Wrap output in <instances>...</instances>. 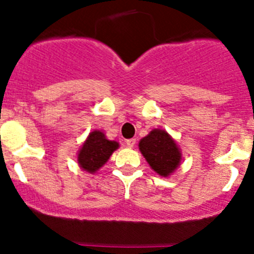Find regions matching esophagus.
I'll list each match as a JSON object with an SVG mask.
<instances>
[{
    "label": "esophagus",
    "instance_id": "obj_1",
    "mask_svg": "<svg viewBox=\"0 0 254 254\" xmlns=\"http://www.w3.org/2000/svg\"><path fill=\"white\" fill-rule=\"evenodd\" d=\"M125 143H127V147H134L135 146V143H136V139H127V141H125Z\"/></svg>",
    "mask_w": 254,
    "mask_h": 254
}]
</instances>
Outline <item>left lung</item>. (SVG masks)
<instances>
[{
	"instance_id": "left-lung-1",
	"label": "left lung",
	"mask_w": 254,
	"mask_h": 254,
	"mask_svg": "<svg viewBox=\"0 0 254 254\" xmlns=\"http://www.w3.org/2000/svg\"><path fill=\"white\" fill-rule=\"evenodd\" d=\"M139 147L151 168L160 176H170L181 162L178 146L163 130H152L139 142Z\"/></svg>"
}]
</instances>
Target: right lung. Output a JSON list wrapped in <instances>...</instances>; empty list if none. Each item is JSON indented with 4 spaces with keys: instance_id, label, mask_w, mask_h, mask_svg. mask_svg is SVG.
<instances>
[{
    "instance_id": "right-lung-1",
    "label": "right lung",
    "mask_w": 254,
    "mask_h": 254,
    "mask_svg": "<svg viewBox=\"0 0 254 254\" xmlns=\"http://www.w3.org/2000/svg\"><path fill=\"white\" fill-rule=\"evenodd\" d=\"M118 147L119 143L117 141H111L103 132L96 130L88 135L79 150L77 158L79 166L89 173L96 172L109 160L112 153Z\"/></svg>"
}]
</instances>
